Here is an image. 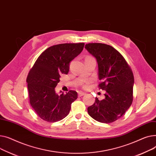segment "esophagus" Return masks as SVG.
Here are the masks:
<instances>
[{
  "label": "esophagus",
  "instance_id": "obj_1",
  "mask_svg": "<svg viewBox=\"0 0 156 156\" xmlns=\"http://www.w3.org/2000/svg\"><path fill=\"white\" fill-rule=\"evenodd\" d=\"M84 94H85V93H82V92H79V93H78V96H79V97L82 96H84Z\"/></svg>",
  "mask_w": 156,
  "mask_h": 156
}]
</instances>
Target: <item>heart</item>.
I'll return each mask as SVG.
<instances>
[{"instance_id": "1", "label": "heart", "mask_w": 156, "mask_h": 156, "mask_svg": "<svg viewBox=\"0 0 156 156\" xmlns=\"http://www.w3.org/2000/svg\"><path fill=\"white\" fill-rule=\"evenodd\" d=\"M91 81L90 80H82L80 83V85L82 86V87L84 89H88L90 87V84Z\"/></svg>"}]
</instances>
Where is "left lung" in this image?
<instances>
[{
	"label": "left lung",
	"mask_w": 156,
	"mask_h": 156,
	"mask_svg": "<svg viewBox=\"0 0 156 156\" xmlns=\"http://www.w3.org/2000/svg\"><path fill=\"white\" fill-rule=\"evenodd\" d=\"M86 49L97 60L99 89L106 90L105 98L87 108L95 120L112 123L122 117L133 101L134 77L132 70L121 53L112 46L99 43L86 44Z\"/></svg>",
	"instance_id": "obj_1"
}]
</instances>
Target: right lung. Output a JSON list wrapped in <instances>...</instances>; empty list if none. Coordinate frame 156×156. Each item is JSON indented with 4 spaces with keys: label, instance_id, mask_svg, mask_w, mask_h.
Here are the masks:
<instances>
[{
    "label": "right lung",
    "instance_id": "right-lung-1",
    "mask_svg": "<svg viewBox=\"0 0 156 156\" xmlns=\"http://www.w3.org/2000/svg\"><path fill=\"white\" fill-rule=\"evenodd\" d=\"M84 43H62L46 49L36 60L26 82L32 108L42 120L56 122L68 115L77 98L75 90L66 94L55 93L60 75L67 74L70 62L83 50Z\"/></svg>",
    "mask_w": 156,
    "mask_h": 156
}]
</instances>
